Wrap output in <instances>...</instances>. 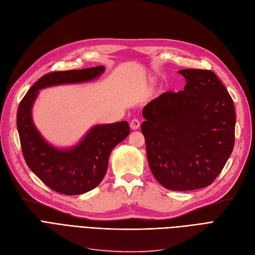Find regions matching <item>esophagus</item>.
<instances>
[{"instance_id":"esophagus-1","label":"esophagus","mask_w":255,"mask_h":255,"mask_svg":"<svg viewBox=\"0 0 255 255\" xmlns=\"http://www.w3.org/2000/svg\"><path fill=\"white\" fill-rule=\"evenodd\" d=\"M140 126V122L137 119H133L132 121L130 122V128L132 130H136L138 129Z\"/></svg>"}]
</instances>
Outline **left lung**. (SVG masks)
<instances>
[{"label": "left lung", "mask_w": 255, "mask_h": 255, "mask_svg": "<svg viewBox=\"0 0 255 255\" xmlns=\"http://www.w3.org/2000/svg\"><path fill=\"white\" fill-rule=\"evenodd\" d=\"M182 91L162 93L143 109L142 133L150 170L169 190L209 186L234 146L233 101L210 70L183 69Z\"/></svg>", "instance_id": "8db88e82"}]
</instances>
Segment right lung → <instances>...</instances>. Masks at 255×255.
I'll return each mask as SVG.
<instances>
[{"mask_svg":"<svg viewBox=\"0 0 255 255\" xmlns=\"http://www.w3.org/2000/svg\"><path fill=\"white\" fill-rule=\"evenodd\" d=\"M104 70V66H97L47 73L33 84L18 105L16 125L25 162L46 186L59 193L78 195L94 189L106 174L112 149L128 136L130 128L126 121L97 125L79 144L59 149L37 131L31 117L33 103L41 89L90 82Z\"/></svg>","mask_w":255,"mask_h":255,"instance_id":"obj_1","label":"right lung"}]
</instances>
